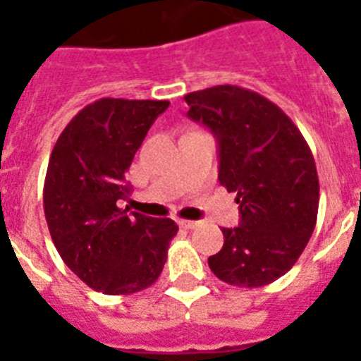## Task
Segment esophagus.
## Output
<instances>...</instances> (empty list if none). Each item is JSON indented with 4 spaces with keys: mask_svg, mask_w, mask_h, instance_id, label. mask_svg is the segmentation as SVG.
<instances>
[{
    "mask_svg": "<svg viewBox=\"0 0 361 361\" xmlns=\"http://www.w3.org/2000/svg\"><path fill=\"white\" fill-rule=\"evenodd\" d=\"M178 226L184 229H195L199 226V222L197 220H178Z\"/></svg>",
    "mask_w": 361,
    "mask_h": 361,
    "instance_id": "esophagus-1",
    "label": "esophagus"
}]
</instances>
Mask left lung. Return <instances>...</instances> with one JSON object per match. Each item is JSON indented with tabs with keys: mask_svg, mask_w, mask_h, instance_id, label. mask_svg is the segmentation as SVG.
<instances>
[{
	"mask_svg": "<svg viewBox=\"0 0 361 361\" xmlns=\"http://www.w3.org/2000/svg\"><path fill=\"white\" fill-rule=\"evenodd\" d=\"M188 117L219 141V180L237 193L240 226L222 228L224 245L208 258L229 286L262 288L296 264L318 216L314 157L282 108L253 90L219 85L184 95Z\"/></svg>",
	"mask_w": 361,
	"mask_h": 361,
	"instance_id": "obj_1",
	"label": "left lung"
}]
</instances>
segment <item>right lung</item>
I'll return each instance as SVG.
<instances>
[{
  "mask_svg": "<svg viewBox=\"0 0 361 361\" xmlns=\"http://www.w3.org/2000/svg\"><path fill=\"white\" fill-rule=\"evenodd\" d=\"M168 101L103 97L72 117L50 153L44 219L63 262L104 295H133L161 276L178 226L128 213L124 180Z\"/></svg>",
  "mask_w": 361,
  "mask_h": 361,
  "instance_id": "obj_1",
  "label": "right lung"
}]
</instances>
